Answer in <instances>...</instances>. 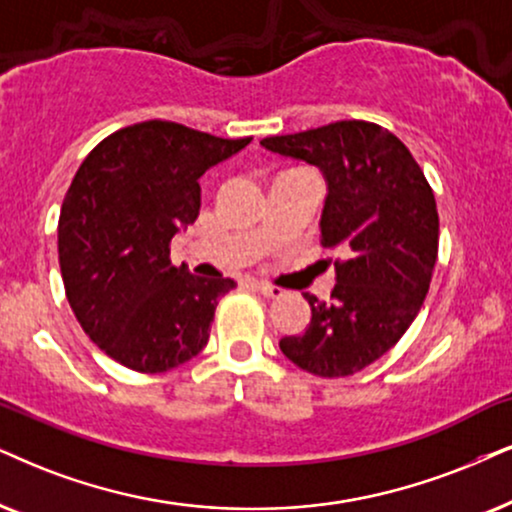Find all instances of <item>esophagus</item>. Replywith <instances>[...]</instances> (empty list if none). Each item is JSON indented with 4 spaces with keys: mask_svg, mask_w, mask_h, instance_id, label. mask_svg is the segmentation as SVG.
<instances>
[{
    "mask_svg": "<svg viewBox=\"0 0 512 512\" xmlns=\"http://www.w3.org/2000/svg\"><path fill=\"white\" fill-rule=\"evenodd\" d=\"M255 288L260 290V293H262L264 297H281L283 293H286V290H283V288L271 286V283H264V281H257V283H255Z\"/></svg>",
    "mask_w": 512,
    "mask_h": 512,
    "instance_id": "esophagus-1",
    "label": "esophagus"
}]
</instances>
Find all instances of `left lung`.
<instances>
[{
    "mask_svg": "<svg viewBox=\"0 0 512 512\" xmlns=\"http://www.w3.org/2000/svg\"><path fill=\"white\" fill-rule=\"evenodd\" d=\"M260 144L319 167L321 243L347 255L335 262L331 300L304 293L312 321L278 347L321 378L357 373L397 345L423 307L437 262L435 193L409 148L373 122L340 120Z\"/></svg>",
    "mask_w": 512,
    "mask_h": 512,
    "instance_id": "obj_1",
    "label": "left lung"
}]
</instances>
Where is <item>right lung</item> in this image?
Here are the masks:
<instances>
[{"instance_id":"obj_1","label":"right lung","mask_w":512,"mask_h":512,"mask_svg":"<svg viewBox=\"0 0 512 512\" xmlns=\"http://www.w3.org/2000/svg\"><path fill=\"white\" fill-rule=\"evenodd\" d=\"M250 141L148 120L84 158L58 217V264L82 331L118 364L163 373L208 345L236 283L174 267L170 241L196 222L198 179Z\"/></svg>"}]
</instances>
